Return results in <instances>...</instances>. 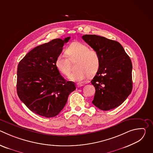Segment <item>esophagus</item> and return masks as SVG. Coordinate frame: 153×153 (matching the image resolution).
I'll use <instances>...</instances> for the list:
<instances>
[{
	"mask_svg": "<svg viewBox=\"0 0 153 153\" xmlns=\"http://www.w3.org/2000/svg\"><path fill=\"white\" fill-rule=\"evenodd\" d=\"M83 86V84L80 83H77L76 84V86L77 87V88H79V87H81V86Z\"/></svg>",
	"mask_w": 153,
	"mask_h": 153,
	"instance_id": "1",
	"label": "esophagus"
}]
</instances>
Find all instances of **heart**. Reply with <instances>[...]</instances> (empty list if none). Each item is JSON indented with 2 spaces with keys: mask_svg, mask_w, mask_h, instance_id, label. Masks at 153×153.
Returning a JSON list of instances; mask_svg holds the SVG:
<instances>
[{
  "mask_svg": "<svg viewBox=\"0 0 153 153\" xmlns=\"http://www.w3.org/2000/svg\"><path fill=\"white\" fill-rule=\"evenodd\" d=\"M65 54H59L55 60L57 71L64 76H68L71 71V63L76 61V71L68 76L74 82H82L90 76L95 75L100 66V57L99 53L90 49L88 46L80 42H74L65 50Z\"/></svg>",
  "mask_w": 153,
  "mask_h": 153,
  "instance_id": "obj_1",
  "label": "heart"
}]
</instances>
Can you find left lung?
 Masks as SVG:
<instances>
[{"mask_svg":"<svg viewBox=\"0 0 153 153\" xmlns=\"http://www.w3.org/2000/svg\"><path fill=\"white\" fill-rule=\"evenodd\" d=\"M82 39L100 57V68L91 82L96 90L92 103L100 110H112L131 93V61L117 41L89 34L83 35Z\"/></svg>","mask_w":153,"mask_h":153,"instance_id":"8db88e82","label":"left lung"}]
</instances>
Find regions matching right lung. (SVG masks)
Listing matches in <instances>:
<instances>
[{"mask_svg":"<svg viewBox=\"0 0 153 153\" xmlns=\"http://www.w3.org/2000/svg\"><path fill=\"white\" fill-rule=\"evenodd\" d=\"M70 39H56L37 46L18 64V96L32 112L41 116H57L76 90L74 83L64 79L55 66L57 56Z\"/></svg>","mask_w":153,"mask_h":153,"instance_id":"obj_1","label":"right lung"}]
</instances>
